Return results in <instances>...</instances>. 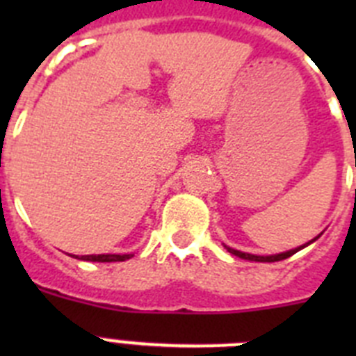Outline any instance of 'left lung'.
Masks as SVG:
<instances>
[{
	"label": "left lung",
	"instance_id": "1",
	"mask_svg": "<svg viewBox=\"0 0 356 356\" xmlns=\"http://www.w3.org/2000/svg\"><path fill=\"white\" fill-rule=\"evenodd\" d=\"M319 237V235H317ZM316 238H312L310 242H307V244H303V246L296 248V250H291V251H285V253H278V254H269V257H260V254H250V253H242V251H237L234 250V248H228L225 246L226 250L229 251L232 254H235V257H238V259H244V260H251V262H280V260H285L289 259V257H292L294 253H298L300 250H303V248H307L308 244H312L314 241H317Z\"/></svg>",
	"mask_w": 356,
	"mask_h": 356
}]
</instances>
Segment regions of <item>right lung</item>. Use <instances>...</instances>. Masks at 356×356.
Segmentation results:
<instances>
[{
  "label": "right lung",
  "mask_w": 356,
  "mask_h": 356,
  "mask_svg": "<svg viewBox=\"0 0 356 356\" xmlns=\"http://www.w3.org/2000/svg\"><path fill=\"white\" fill-rule=\"evenodd\" d=\"M74 259L87 260V262H124L131 259V254H83V257H74Z\"/></svg>",
  "instance_id": "right-lung-1"
}]
</instances>
